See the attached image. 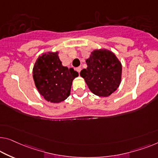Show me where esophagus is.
Wrapping results in <instances>:
<instances>
[{
  "label": "esophagus",
  "mask_w": 158,
  "mask_h": 158,
  "mask_svg": "<svg viewBox=\"0 0 158 158\" xmlns=\"http://www.w3.org/2000/svg\"><path fill=\"white\" fill-rule=\"evenodd\" d=\"M76 70H77V72H78L79 73L80 72H81V68L80 67H77V68H76Z\"/></svg>",
  "instance_id": "1"
}]
</instances>
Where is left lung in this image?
<instances>
[{"instance_id": "obj_1", "label": "left lung", "mask_w": 158, "mask_h": 158, "mask_svg": "<svg viewBox=\"0 0 158 158\" xmlns=\"http://www.w3.org/2000/svg\"><path fill=\"white\" fill-rule=\"evenodd\" d=\"M86 62V69H82L80 75L91 92L107 97L117 90L121 82L122 64L113 52L94 49Z\"/></svg>"}]
</instances>
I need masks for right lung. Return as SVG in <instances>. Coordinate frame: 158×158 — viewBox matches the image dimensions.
Listing matches in <instances>:
<instances>
[{"mask_svg": "<svg viewBox=\"0 0 158 158\" xmlns=\"http://www.w3.org/2000/svg\"><path fill=\"white\" fill-rule=\"evenodd\" d=\"M59 52H48L38 56L32 69V77L39 93L49 102L58 103L70 95L72 81L79 76L73 69L64 67Z\"/></svg>", "mask_w": 158, "mask_h": 158, "instance_id": "add662e5", "label": "right lung"}]
</instances>
